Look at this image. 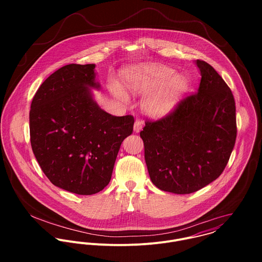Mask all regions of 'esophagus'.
Returning <instances> with one entry per match:
<instances>
[{"label": "esophagus", "instance_id": "34e87169", "mask_svg": "<svg viewBox=\"0 0 262 262\" xmlns=\"http://www.w3.org/2000/svg\"><path fill=\"white\" fill-rule=\"evenodd\" d=\"M142 128H143V122L140 120H136L134 123V132L138 133L142 130Z\"/></svg>", "mask_w": 262, "mask_h": 262}]
</instances>
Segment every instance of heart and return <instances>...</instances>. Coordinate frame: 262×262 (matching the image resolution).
I'll use <instances>...</instances> for the list:
<instances>
[{"label":"heart","mask_w":262,"mask_h":262,"mask_svg":"<svg viewBox=\"0 0 262 262\" xmlns=\"http://www.w3.org/2000/svg\"><path fill=\"white\" fill-rule=\"evenodd\" d=\"M188 80L185 75H176L171 68L160 64H146L132 69L125 75V86L132 93L151 94L143 103L144 111L151 116H162L169 112L187 90ZM113 92L126 100L125 93L118 84H113Z\"/></svg>","instance_id":"1"}]
</instances>
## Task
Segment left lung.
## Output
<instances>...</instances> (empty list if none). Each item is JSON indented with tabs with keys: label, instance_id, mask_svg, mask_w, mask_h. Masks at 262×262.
I'll use <instances>...</instances> for the list:
<instances>
[{
	"label": "left lung",
	"instance_id": "1",
	"mask_svg": "<svg viewBox=\"0 0 262 262\" xmlns=\"http://www.w3.org/2000/svg\"><path fill=\"white\" fill-rule=\"evenodd\" d=\"M201 82L166 116L146 119L140 132L150 180L161 190L187 194L217 180L234 148L237 125L230 88L212 66L196 60Z\"/></svg>",
	"mask_w": 262,
	"mask_h": 262
}]
</instances>
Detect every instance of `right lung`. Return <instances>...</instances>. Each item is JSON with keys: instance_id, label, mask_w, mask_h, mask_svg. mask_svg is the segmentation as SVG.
I'll return each mask as SVG.
<instances>
[{"instance_id": "obj_1", "label": "right lung", "mask_w": 262, "mask_h": 262, "mask_svg": "<svg viewBox=\"0 0 262 262\" xmlns=\"http://www.w3.org/2000/svg\"><path fill=\"white\" fill-rule=\"evenodd\" d=\"M95 64H68L39 86L29 113L30 142L38 163L56 187L94 194L111 181L123 140L134 117H116L96 104Z\"/></svg>"}]
</instances>
